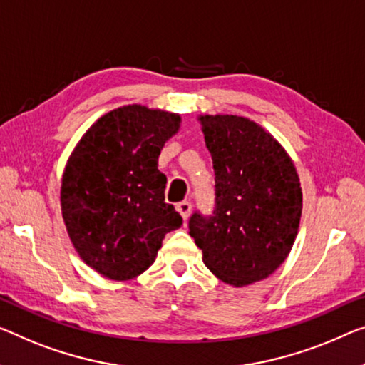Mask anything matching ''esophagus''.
<instances>
[{
	"mask_svg": "<svg viewBox=\"0 0 365 365\" xmlns=\"http://www.w3.org/2000/svg\"><path fill=\"white\" fill-rule=\"evenodd\" d=\"M177 210L180 211V215L183 216V220H188L190 213H192V203H190V201H187V200H183V201H180V203L177 205Z\"/></svg>",
	"mask_w": 365,
	"mask_h": 365,
	"instance_id": "esophagus-1",
	"label": "esophagus"
}]
</instances>
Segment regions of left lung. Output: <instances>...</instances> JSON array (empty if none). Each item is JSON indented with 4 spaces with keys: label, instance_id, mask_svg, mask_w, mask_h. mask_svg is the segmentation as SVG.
Here are the masks:
<instances>
[{
    "label": "left lung",
    "instance_id": "left-lung-1",
    "mask_svg": "<svg viewBox=\"0 0 365 365\" xmlns=\"http://www.w3.org/2000/svg\"><path fill=\"white\" fill-rule=\"evenodd\" d=\"M215 168V208L190 216V236L217 279L242 287L267 279L295 242L302 188L295 165L269 133L241 116H201Z\"/></svg>",
    "mask_w": 365,
    "mask_h": 365
}]
</instances>
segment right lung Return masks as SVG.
<instances>
[{"mask_svg": "<svg viewBox=\"0 0 365 365\" xmlns=\"http://www.w3.org/2000/svg\"><path fill=\"white\" fill-rule=\"evenodd\" d=\"M178 126V114L123 106L98 119L70 155L61 192L65 226L80 257L106 279L143 274L167 232L182 226L157 168Z\"/></svg>", "mask_w": 365, "mask_h": 365, "instance_id": "obj_1", "label": "right lung"}]
</instances>
